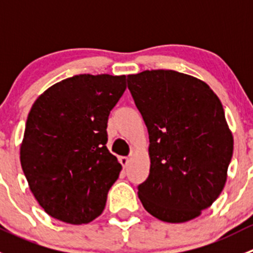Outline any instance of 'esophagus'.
<instances>
[{
  "label": "esophagus",
  "instance_id": "obj_1",
  "mask_svg": "<svg viewBox=\"0 0 253 253\" xmlns=\"http://www.w3.org/2000/svg\"><path fill=\"white\" fill-rule=\"evenodd\" d=\"M120 163H121V165H122V167H124V168H126L127 167V164H128V158H127V157H120Z\"/></svg>",
  "mask_w": 253,
  "mask_h": 253
}]
</instances>
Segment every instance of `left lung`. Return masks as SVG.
<instances>
[{"label": "left lung", "mask_w": 253, "mask_h": 253, "mask_svg": "<svg viewBox=\"0 0 253 253\" xmlns=\"http://www.w3.org/2000/svg\"><path fill=\"white\" fill-rule=\"evenodd\" d=\"M127 84L149 133L143 207L167 223L197 218L223 191L233 157L220 100L203 81L171 70L129 75Z\"/></svg>", "instance_id": "8db88e82"}]
</instances>
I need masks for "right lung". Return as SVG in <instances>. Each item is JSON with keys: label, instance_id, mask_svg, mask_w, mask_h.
Instances as JSON below:
<instances>
[{"label": "right lung", "instance_id": "add662e5", "mask_svg": "<svg viewBox=\"0 0 253 253\" xmlns=\"http://www.w3.org/2000/svg\"><path fill=\"white\" fill-rule=\"evenodd\" d=\"M126 76L79 75L35 100L20 144L30 191L52 218L86 224L103 213L122 167L106 148L108 119Z\"/></svg>", "mask_w": 253, "mask_h": 253}]
</instances>
